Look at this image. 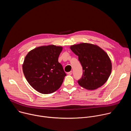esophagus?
<instances>
[{
	"instance_id": "34e87169",
	"label": "esophagus",
	"mask_w": 131,
	"mask_h": 131,
	"mask_svg": "<svg viewBox=\"0 0 131 131\" xmlns=\"http://www.w3.org/2000/svg\"><path fill=\"white\" fill-rule=\"evenodd\" d=\"M72 71H70L67 72V74H68V75H71V74H72Z\"/></svg>"
}]
</instances>
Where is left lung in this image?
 <instances>
[{"label": "left lung", "instance_id": "left-lung-1", "mask_svg": "<svg viewBox=\"0 0 131 131\" xmlns=\"http://www.w3.org/2000/svg\"><path fill=\"white\" fill-rule=\"evenodd\" d=\"M70 49L78 56L83 69L78 84L88 90H95L102 86L107 81L112 69L107 54L99 46L87 43L73 45Z\"/></svg>", "mask_w": 131, "mask_h": 131}]
</instances>
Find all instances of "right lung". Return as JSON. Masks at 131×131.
Listing matches in <instances>:
<instances>
[{"mask_svg": "<svg viewBox=\"0 0 131 131\" xmlns=\"http://www.w3.org/2000/svg\"><path fill=\"white\" fill-rule=\"evenodd\" d=\"M63 48L50 45L36 48L26 56L23 65L29 84L42 94H50L61 86L66 74L58 58Z\"/></svg>", "mask_w": 131, "mask_h": 131, "instance_id": "add662e5", "label": "right lung"}]
</instances>
